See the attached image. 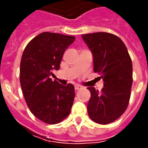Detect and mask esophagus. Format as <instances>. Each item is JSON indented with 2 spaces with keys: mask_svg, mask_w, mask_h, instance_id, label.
<instances>
[{
  "mask_svg": "<svg viewBox=\"0 0 148 148\" xmlns=\"http://www.w3.org/2000/svg\"><path fill=\"white\" fill-rule=\"evenodd\" d=\"M81 89H82V86H80V85H76V86H75V90H81Z\"/></svg>",
  "mask_w": 148,
  "mask_h": 148,
  "instance_id": "34e87169",
  "label": "esophagus"
}]
</instances>
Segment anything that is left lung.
Masks as SVG:
<instances>
[{
	"instance_id": "1",
	"label": "left lung",
	"mask_w": 148,
	"mask_h": 148,
	"mask_svg": "<svg viewBox=\"0 0 148 148\" xmlns=\"http://www.w3.org/2000/svg\"><path fill=\"white\" fill-rule=\"evenodd\" d=\"M93 56L95 72L100 73L102 91L88 87L90 118L99 124H108L122 115L128 107L133 84V64L128 49L119 38L98 32L82 35Z\"/></svg>"
}]
</instances>
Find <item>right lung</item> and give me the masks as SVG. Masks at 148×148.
<instances>
[{
    "label": "right lung",
    "instance_id": "1",
    "mask_svg": "<svg viewBox=\"0 0 148 148\" xmlns=\"http://www.w3.org/2000/svg\"><path fill=\"white\" fill-rule=\"evenodd\" d=\"M74 36L43 32L27 44L20 62V86L26 104L38 119L61 122L71 111L75 97L72 84L62 86L50 78L60 68L62 55Z\"/></svg>",
    "mask_w": 148,
    "mask_h": 148
}]
</instances>
